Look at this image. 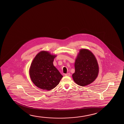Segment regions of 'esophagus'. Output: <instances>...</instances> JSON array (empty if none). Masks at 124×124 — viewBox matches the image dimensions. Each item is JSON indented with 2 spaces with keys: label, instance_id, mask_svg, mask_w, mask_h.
Segmentation results:
<instances>
[{
  "label": "esophagus",
  "instance_id": "esophagus-1",
  "mask_svg": "<svg viewBox=\"0 0 124 124\" xmlns=\"http://www.w3.org/2000/svg\"><path fill=\"white\" fill-rule=\"evenodd\" d=\"M64 75H65V76H70V73H66V74H64Z\"/></svg>",
  "mask_w": 124,
  "mask_h": 124
}]
</instances>
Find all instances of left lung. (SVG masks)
I'll list each match as a JSON object with an SVG mask.
<instances>
[{
	"label": "left lung",
	"instance_id": "1",
	"mask_svg": "<svg viewBox=\"0 0 124 124\" xmlns=\"http://www.w3.org/2000/svg\"><path fill=\"white\" fill-rule=\"evenodd\" d=\"M75 73L72 77L78 85L84 86L92 83L97 77L99 66L95 56L87 49H81L75 61Z\"/></svg>",
	"mask_w": 124,
	"mask_h": 124
}]
</instances>
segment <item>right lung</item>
Returning <instances> with one entry per match:
<instances>
[{
	"mask_svg": "<svg viewBox=\"0 0 124 124\" xmlns=\"http://www.w3.org/2000/svg\"><path fill=\"white\" fill-rule=\"evenodd\" d=\"M56 57L47 51H42L33 60L29 74L33 83L38 87L50 90L59 84L63 77L53 64Z\"/></svg>",
	"mask_w": 124,
	"mask_h": 124,
	"instance_id": "obj_1",
	"label": "right lung"
}]
</instances>
